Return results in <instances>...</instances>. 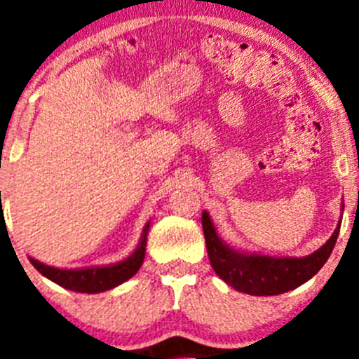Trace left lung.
Masks as SVG:
<instances>
[{
	"mask_svg": "<svg viewBox=\"0 0 359 359\" xmlns=\"http://www.w3.org/2000/svg\"><path fill=\"white\" fill-rule=\"evenodd\" d=\"M341 214H344V203H341ZM201 223L208 259L217 277L223 278L228 286L241 293H248L253 297H273L302 286L304 282L318 273L334 248L340 233L341 219L327 243L306 257H271L264 253L237 250L219 237L207 210L203 212Z\"/></svg>",
	"mask_w": 359,
	"mask_h": 359,
	"instance_id": "1",
	"label": "left lung"
}]
</instances>
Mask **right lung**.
I'll return each mask as SVG.
<instances>
[{
  "mask_svg": "<svg viewBox=\"0 0 359 359\" xmlns=\"http://www.w3.org/2000/svg\"><path fill=\"white\" fill-rule=\"evenodd\" d=\"M151 221L144 226L142 237L136 244L135 252L123 259L120 262H113V264L104 266H86V268H53V266L44 264V262L37 261L34 257H28L32 266L39 271L43 277L48 280L55 282L65 290L77 291V293H102V291H109L113 287L120 286L131 277H135L136 271L140 269L142 262L145 257V246H147V233Z\"/></svg>",
  "mask_w": 359,
  "mask_h": 359,
  "instance_id": "1",
  "label": "right lung"
}]
</instances>
